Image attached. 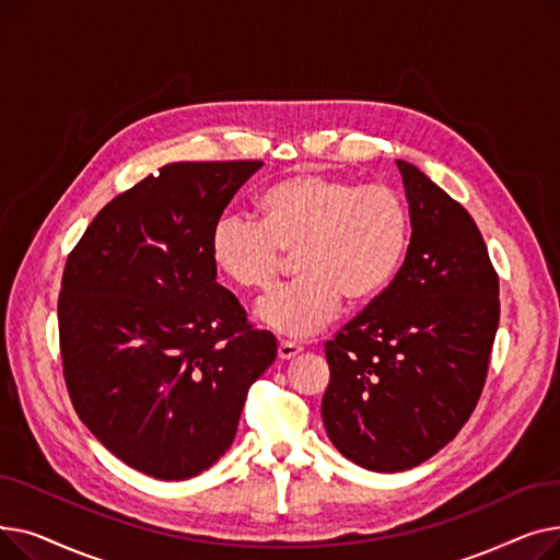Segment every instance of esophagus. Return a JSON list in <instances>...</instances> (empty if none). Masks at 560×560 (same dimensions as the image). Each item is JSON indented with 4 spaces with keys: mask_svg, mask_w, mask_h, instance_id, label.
I'll use <instances>...</instances> for the list:
<instances>
[{
    "mask_svg": "<svg viewBox=\"0 0 560 560\" xmlns=\"http://www.w3.org/2000/svg\"><path fill=\"white\" fill-rule=\"evenodd\" d=\"M300 351H302V347L295 345V342H288V340H281V342H279V359H281V361L295 359V357L300 354Z\"/></svg>",
    "mask_w": 560,
    "mask_h": 560,
    "instance_id": "1",
    "label": "esophagus"
}]
</instances>
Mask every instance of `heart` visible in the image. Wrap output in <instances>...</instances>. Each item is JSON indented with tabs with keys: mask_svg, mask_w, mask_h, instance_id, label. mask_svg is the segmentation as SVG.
<instances>
[{
	"mask_svg": "<svg viewBox=\"0 0 560 560\" xmlns=\"http://www.w3.org/2000/svg\"><path fill=\"white\" fill-rule=\"evenodd\" d=\"M260 222L226 213L209 238L213 268L243 290H268L298 256V283L256 304L258 325L304 340L338 317L342 298L370 304L397 277L410 243L404 199L386 186L292 174L258 197Z\"/></svg>",
	"mask_w": 560,
	"mask_h": 560,
	"instance_id": "obj_1",
	"label": "heart"
}]
</instances>
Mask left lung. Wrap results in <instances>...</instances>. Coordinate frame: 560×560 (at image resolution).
Segmentation results:
<instances>
[{
  "label": "left lung",
  "instance_id": "8db88e82",
  "mask_svg": "<svg viewBox=\"0 0 560 560\" xmlns=\"http://www.w3.org/2000/svg\"><path fill=\"white\" fill-rule=\"evenodd\" d=\"M410 243L393 283L325 345L322 420L336 450L404 472L443 450L481 397L499 325V279L463 206L397 161Z\"/></svg>",
  "mask_w": 560,
  "mask_h": 560
}]
</instances>
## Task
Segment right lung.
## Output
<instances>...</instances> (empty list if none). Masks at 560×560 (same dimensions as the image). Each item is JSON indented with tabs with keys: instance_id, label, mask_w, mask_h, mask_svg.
<instances>
[{
	"instance_id": "obj_1",
	"label": "right lung",
	"mask_w": 560,
	"mask_h": 560,
	"mask_svg": "<svg viewBox=\"0 0 560 560\" xmlns=\"http://www.w3.org/2000/svg\"><path fill=\"white\" fill-rule=\"evenodd\" d=\"M260 161L170 163L117 195L66 262L58 336L81 422L138 472L184 481L233 443L277 359L218 279L209 238Z\"/></svg>"
}]
</instances>
